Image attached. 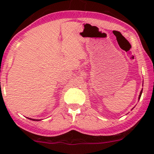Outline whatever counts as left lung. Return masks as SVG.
Returning a JSON list of instances; mask_svg holds the SVG:
<instances>
[{
	"label": "left lung",
	"instance_id": "8db88e82",
	"mask_svg": "<svg viewBox=\"0 0 154 154\" xmlns=\"http://www.w3.org/2000/svg\"><path fill=\"white\" fill-rule=\"evenodd\" d=\"M142 93H143V90H142V91H140V95H139V98H138V100H140V96H141V94H142Z\"/></svg>",
	"mask_w": 154,
	"mask_h": 154
}]
</instances>
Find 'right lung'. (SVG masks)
I'll list each match as a JSON object with an SVG mask.
<instances>
[{
	"instance_id": "right-lung-1",
	"label": "right lung",
	"mask_w": 154,
	"mask_h": 154,
	"mask_svg": "<svg viewBox=\"0 0 154 154\" xmlns=\"http://www.w3.org/2000/svg\"><path fill=\"white\" fill-rule=\"evenodd\" d=\"M29 119H31V120H33V121H40V119H31V118H28Z\"/></svg>"
}]
</instances>
